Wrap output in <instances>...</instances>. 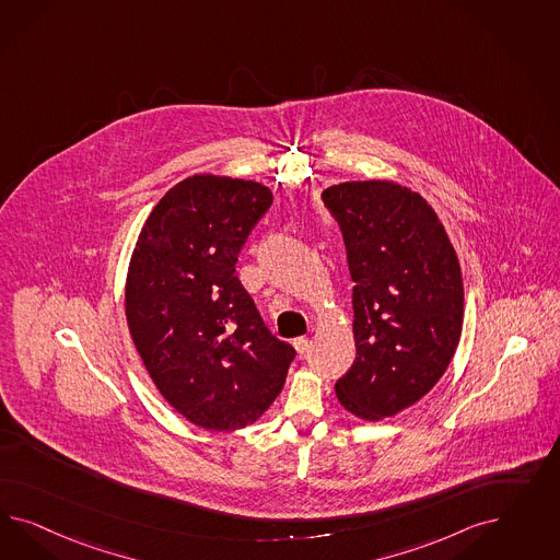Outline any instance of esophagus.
I'll list each match as a JSON object with an SVG mask.
<instances>
[{
	"mask_svg": "<svg viewBox=\"0 0 560 560\" xmlns=\"http://www.w3.org/2000/svg\"><path fill=\"white\" fill-rule=\"evenodd\" d=\"M293 347H295V351L300 355H304L305 351L310 349V340L305 339V337H300V339L293 340Z\"/></svg>",
	"mask_w": 560,
	"mask_h": 560,
	"instance_id": "esophagus-1",
	"label": "esophagus"
}]
</instances>
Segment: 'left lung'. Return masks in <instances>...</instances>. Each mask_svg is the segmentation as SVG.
<instances>
[{"label": "left lung", "mask_w": 560, "mask_h": 560, "mask_svg": "<svg viewBox=\"0 0 560 560\" xmlns=\"http://www.w3.org/2000/svg\"><path fill=\"white\" fill-rule=\"evenodd\" d=\"M353 279L357 357L340 405L382 421L419 402L447 370L464 323L458 256L423 197L392 180L326 188Z\"/></svg>", "instance_id": "1"}]
</instances>
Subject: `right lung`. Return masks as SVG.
Here are the masks:
<instances>
[{
	"label": "right lung",
	"mask_w": 560,
	"mask_h": 560,
	"mask_svg": "<svg viewBox=\"0 0 560 560\" xmlns=\"http://www.w3.org/2000/svg\"><path fill=\"white\" fill-rule=\"evenodd\" d=\"M271 203L255 180L188 176L153 207L129 262L125 316L137 353L170 407L211 431L260 419L295 357L236 277Z\"/></svg>",
	"instance_id": "1"
}]
</instances>
